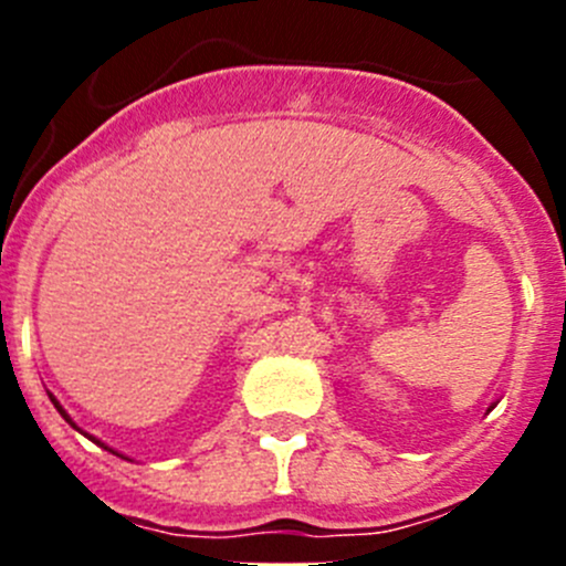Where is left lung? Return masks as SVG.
Segmentation results:
<instances>
[{
	"label": "left lung",
	"instance_id": "obj_1",
	"mask_svg": "<svg viewBox=\"0 0 566 566\" xmlns=\"http://www.w3.org/2000/svg\"><path fill=\"white\" fill-rule=\"evenodd\" d=\"M490 408H493V405H490Z\"/></svg>",
	"mask_w": 566,
	"mask_h": 566
}]
</instances>
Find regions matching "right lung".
Instances as JSON below:
<instances>
[{"label": "right lung", "mask_w": 566, "mask_h": 566, "mask_svg": "<svg viewBox=\"0 0 566 566\" xmlns=\"http://www.w3.org/2000/svg\"><path fill=\"white\" fill-rule=\"evenodd\" d=\"M49 397H51V394H49ZM51 402H54V408H56V410H60V416H62V419H65V421H67V424H71V427H73V430H78V427H76V424H73V419H71V416H67V413H65V408H62V405H60V402H56V399H54V397H51ZM78 432H82V430H78ZM84 436H87V432H84ZM87 438H93V436H87ZM93 443H98V447H104V449H106V452L117 454V452H114V449H108V447H106V443H101V441H98V438H93ZM117 458H123V454H117ZM123 460H128V458H123Z\"/></svg>", "instance_id": "obj_1"}]
</instances>
